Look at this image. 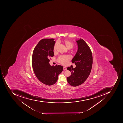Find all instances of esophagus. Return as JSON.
<instances>
[{
  "mask_svg": "<svg viewBox=\"0 0 123 123\" xmlns=\"http://www.w3.org/2000/svg\"><path fill=\"white\" fill-rule=\"evenodd\" d=\"M63 69L64 70H67V68L65 67H63Z\"/></svg>",
  "mask_w": 123,
  "mask_h": 123,
  "instance_id": "34e87169",
  "label": "esophagus"
}]
</instances>
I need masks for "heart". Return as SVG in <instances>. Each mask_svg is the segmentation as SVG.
Returning <instances> with one entry per match:
<instances>
[{"instance_id": "obj_1", "label": "heart", "mask_w": 123, "mask_h": 123, "mask_svg": "<svg viewBox=\"0 0 123 123\" xmlns=\"http://www.w3.org/2000/svg\"><path fill=\"white\" fill-rule=\"evenodd\" d=\"M63 43L66 47L68 49H70L72 48L74 46V44L72 42L69 41L68 40H65L63 41ZM59 45V42H57L55 43L54 47V51H55L56 48ZM71 57L70 56H60L59 58L58 62L63 65H66L67 63L68 62L71 60Z\"/></svg>"}]
</instances>
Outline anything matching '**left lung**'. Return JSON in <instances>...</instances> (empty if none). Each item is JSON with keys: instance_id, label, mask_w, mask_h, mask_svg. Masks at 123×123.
I'll list each match as a JSON object with an SVG mask.
<instances>
[{"instance_id": "left-lung-1", "label": "left lung", "mask_w": 123, "mask_h": 123, "mask_svg": "<svg viewBox=\"0 0 123 123\" xmlns=\"http://www.w3.org/2000/svg\"><path fill=\"white\" fill-rule=\"evenodd\" d=\"M75 41L78 49L72 62L76 67L67 68L71 73V76L67 78L68 82L73 86H79L86 80L91 73L93 63L92 53L88 45L82 39Z\"/></svg>"}]
</instances>
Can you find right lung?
I'll return each mask as SVG.
<instances>
[{"instance_id":"right-lung-1","label":"right lung","mask_w":123,"mask_h":123,"mask_svg":"<svg viewBox=\"0 0 123 123\" xmlns=\"http://www.w3.org/2000/svg\"><path fill=\"white\" fill-rule=\"evenodd\" d=\"M54 39H43L35 48L32 54V64L33 71L39 80L46 85H53L56 82L63 67L56 65L51 66L49 57L54 56Z\"/></svg>"}]
</instances>
